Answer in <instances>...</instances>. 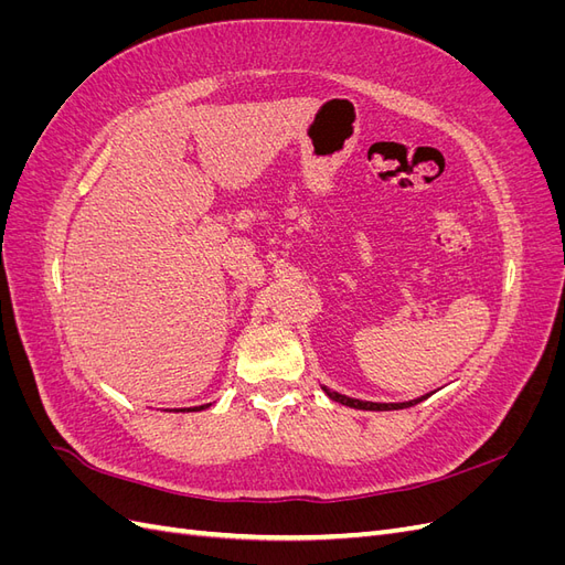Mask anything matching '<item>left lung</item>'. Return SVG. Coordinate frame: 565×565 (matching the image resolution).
I'll return each mask as SVG.
<instances>
[{
    "instance_id": "8db88e82",
    "label": "left lung",
    "mask_w": 565,
    "mask_h": 565,
    "mask_svg": "<svg viewBox=\"0 0 565 565\" xmlns=\"http://www.w3.org/2000/svg\"><path fill=\"white\" fill-rule=\"evenodd\" d=\"M322 391L328 393V396H330L334 403H341V405H347V407H355V409H372V413H382V409H403V407H413V405L422 403L426 396H429V393H426V396H422V398H413V401H405V403H372V401H358V398L344 396V393L332 391V388H328V386H322Z\"/></svg>"
}]
</instances>
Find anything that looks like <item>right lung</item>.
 <instances>
[{"label":"right lung","instance_id":"add662e5","mask_svg":"<svg viewBox=\"0 0 565 565\" xmlns=\"http://www.w3.org/2000/svg\"><path fill=\"white\" fill-rule=\"evenodd\" d=\"M204 407H210V403H207V405H198V407H193L191 413H198V409H204ZM181 413H183V409H181Z\"/></svg>","mask_w":565,"mask_h":565}]
</instances>
